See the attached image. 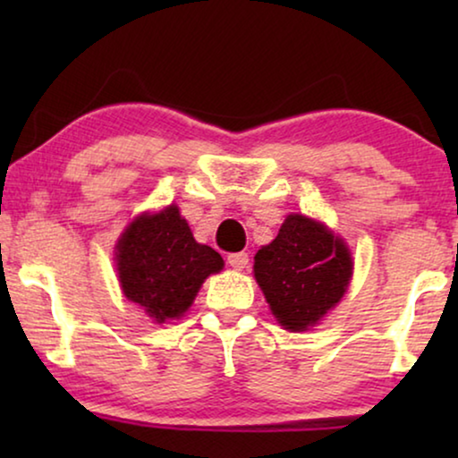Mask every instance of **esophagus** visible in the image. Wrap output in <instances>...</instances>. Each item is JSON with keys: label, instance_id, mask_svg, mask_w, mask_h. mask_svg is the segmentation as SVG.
<instances>
[{"label": "esophagus", "instance_id": "34e87169", "mask_svg": "<svg viewBox=\"0 0 458 458\" xmlns=\"http://www.w3.org/2000/svg\"><path fill=\"white\" fill-rule=\"evenodd\" d=\"M227 262H229V267L235 268V271H243V268L248 267L250 256L246 252H233L227 256Z\"/></svg>", "mask_w": 458, "mask_h": 458}]
</instances>
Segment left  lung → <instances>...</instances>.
<instances>
[{
    "label": "left lung",
    "instance_id": "left-lung-1",
    "mask_svg": "<svg viewBox=\"0 0 458 458\" xmlns=\"http://www.w3.org/2000/svg\"><path fill=\"white\" fill-rule=\"evenodd\" d=\"M254 277L281 327L309 331L346 293L352 256L327 225L287 215L277 237L256 252Z\"/></svg>",
    "mask_w": 458,
    "mask_h": 458
}]
</instances>
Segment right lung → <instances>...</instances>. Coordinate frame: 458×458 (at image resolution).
<instances>
[{
  "label": "right lung",
  "instance_id": "add662e5",
  "mask_svg": "<svg viewBox=\"0 0 458 458\" xmlns=\"http://www.w3.org/2000/svg\"><path fill=\"white\" fill-rule=\"evenodd\" d=\"M223 265L216 250L193 240L174 204L133 218L116 243L123 293L156 323L183 317L204 279Z\"/></svg>",
  "mask_w": 458,
  "mask_h": 458
}]
</instances>
